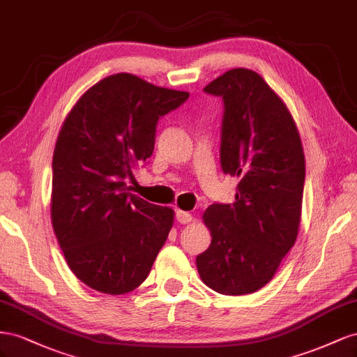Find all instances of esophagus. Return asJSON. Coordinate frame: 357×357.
Returning a JSON list of instances; mask_svg holds the SVG:
<instances>
[{
  "label": "esophagus",
  "instance_id": "obj_1",
  "mask_svg": "<svg viewBox=\"0 0 357 357\" xmlns=\"http://www.w3.org/2000/svg\"><path fill=\"white\" fill-rule=\"evenodd\" d=\"M176 220H178V222L188 224V222H191L192 215H191L190 212H187V211H181V209H178V211H176Z\"/></svg>",
  "mask_w": 357,
  "mask_h": 357
}]
</instances>
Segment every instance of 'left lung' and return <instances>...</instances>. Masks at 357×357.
I'll list each match as a JSON object with an SVG mask.
<instances>
[{"mask_svg":"<svg viewBox=\"0 0 357 357\" xmlns=\"http://www.w3.org/2000/svg\"><path fill=\"white\" fill-rule=\"evenodd\" d=\"M224 100L221 167L239 179L235 202L203 212L211 245L196 259L202 281L227 296L260 290L296 242L305 154L287 105L250 68L205 86Z\"/></svg>","mask_w":357,"mask_h":357,"instance_id":"8db88e82","label":"left lung"}]
</instances>
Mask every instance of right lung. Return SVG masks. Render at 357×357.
Listing matches in <instances>:
<instances>
[{
  "label": "right lung",
  "mask_w": 357,
  "mask_h": 357,
  "mask_svg": "<svg viewBox=\"0 0 357 357\" xmlns=\"http://www.w3.org/2000/svg\"><path fill=\"white\" fill-rule=\"evenodd\" d=\"M188 96L116 73L91 86L63 122L50 218L68 268L93 290L133 291L165 245L175 212L127 192L124 179L151 157L158 118Z\"/></svg>",
  "instance_id": "right-lung-1"
}]
</instances>
